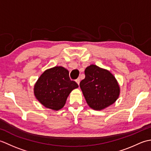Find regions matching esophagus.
<instances>
[{"instance_id":"esophagus-1","label":"esophagus","mask_w":151,"mask_h":151,"mask_svg":"<svg viewBox=\"0 0 151 151\" xmlns=\"http://www.w3.org/2000/svg\"><path fill=\"white\" fill-rule=\"evenodd\" d=\"M80 81H81V79H80V78H78L76 80V82L77 83V84L79 85V84H80Z\"/></svg>"}]
</instances>
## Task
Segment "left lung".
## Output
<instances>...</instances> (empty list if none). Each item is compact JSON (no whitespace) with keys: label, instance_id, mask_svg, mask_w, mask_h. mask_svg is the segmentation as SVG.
<instances>
[{"label":"left lung","instance_id":"left-lung-1","mask_svg":"<svg viewBox=\"0 0 151 151\" xmlns=\"http://www.w3.org/2000/svg\"><path fill=\"white\" fill-rule=\"evenodd\" d=\"M84 73L85 78L80 83V87L89 107L101 110L116 101L120 88L109 70L92 64L86 67Z\"/></svg>","mask_w":151,"mask_h":151}]
</instances>
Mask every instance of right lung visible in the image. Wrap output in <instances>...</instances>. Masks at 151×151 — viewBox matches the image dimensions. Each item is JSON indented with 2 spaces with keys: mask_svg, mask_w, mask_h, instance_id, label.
<instances>
[{
  "mask_svg": "<svg viewBox=\"0 0 151 151\" xmlns=\"http://www.w3.org/2000/svg\"><path fill=\"white\" fill-rule=\"evenodd\" d=\"M78 87L75 81H70L68 70L56 66L46 70L40 76L34 93L45 107L57 111L64 106L70 93Z\"/></svg>",
  "mask_w": 151,
  "mask_h": 151,
  "instance_id": "add662e5",
  "label": "right lung"
}]
</instances>
